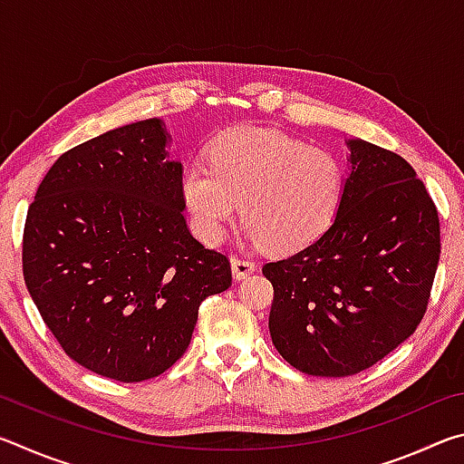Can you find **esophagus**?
Wrapping results in <instances>:
<instances>
[{"mask_svg":"<svg viewBox=\"0 0 464 464\" xmlns=\"http://www.w3.org/2000/svg\"><path fill=\"white\" fill-rule=\"evenodd\" d=\"M257 264L254 260H247V257H233L231 260V270H233V278H246L247 274L256 272Z\"/></svg>","mask_w":464,"mask_h":464,"instance_id":"obj_1","label":"esophagus"}]
</instances>
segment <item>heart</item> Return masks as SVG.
<instances>
[{
  "label": "heart",
  "instance_id": "obj_1",
  "mask_svg": "<svg viewBox=\"0 0 464 464\" xmlns=\"http://www.w3.org/2000/svg\"><path fill=\"white\" fill-rule=\"evenodd\" d=\"M343 188L335 155L260 127L225 132L210 147L208 163H190L179 182L202 241H221L241 202L243 235L276 254L319 239L334 223Z\"/></svg>",
  "mask_w": 464,
  "mask_h": 464
}]
</instances>
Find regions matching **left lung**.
<instances>
[{
	"instance_id": "left-lung-1",
	"label": "left lung",
	"mask_w": 464,
	"mask_h": 464,
	"mask_svg": "<svg viewBox=\"0 0 464 464\" xmlns=\"http://www.w3.org/2000/svg\"><path fill=\"white\" fill-rule=\"evenodd\" d=\"M345 145L350 174L334 223L262 268L280 356L335 379L366 371L415 332L440 260L438 210L415 169L362 139Z\"/></svg>"
}]
</instances>
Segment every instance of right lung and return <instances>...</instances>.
I'll use <instances>...</instances> for the list:
<instances>
[{
    "label": "right lung",
    "instance_id": "right-lung-1",
    "mask_svg": "<svg viewBox=\"0 0 464 464\" xmlns=\"http://www.w3.org/2000/svg\"><path fill=\"white\" fill-rule=\"evenodd\" d=\"M160 119L69 149L30 204L22 268L65 354L121 382L166 372L204 298L231 286L227 256L192 237L182 163Z\"/></svg>",
    "mask_w": 464,
    "mask_h": 464
}]
</instances>
